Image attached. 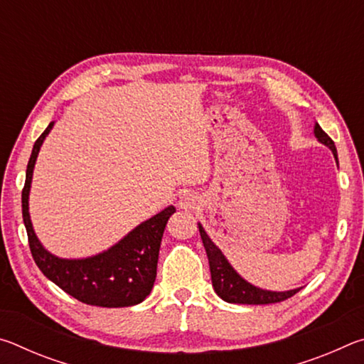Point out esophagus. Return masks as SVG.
<instances>
[{
  "label": "esophagus",
  "instance_id": "esophagus-1",
  "mask_svg": "<svg viewBox=\"0 0 364 364\" xmlns=\"http://www.w3.org/2000/svg\"><path fill=\"white\" fill-rule=\"evenodd\" d=\"M200 199L194 193H184L180 196V200H178V205L184 210H194V208L199 207Z\"/></svg>",
  "mask_w": 364,
  "mask_h": 364
}]
</instances>
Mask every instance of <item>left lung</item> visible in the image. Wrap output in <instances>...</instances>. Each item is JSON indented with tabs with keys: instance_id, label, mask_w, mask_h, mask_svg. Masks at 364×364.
<instances>
[{
	"instance_id": "left-lung-1",
	"label": "left lung",
	"mask_w": 364,
	"mask_h": 364,
	"mask_svg": "<svg viewBox=\"0 0 364 364\" xmlns=\"http://www.w3.org/2000/svg\"><path fill=\"white\" fill-rule=\"evenodd\" d=\"M313 133H315V136L319 143L329 147L337 160V149L334 146V141H332L328 134L323 132V128L319 127L318 123L315 125ZM197 226H199L202 242H204V247L208 257V264H210L212 286L218 297L228 301V304H241V305L278 304V301L292 297V295H295L300 291L299 287V289H291V291L276 292V291H267V289H260L254 284H250L249 281H245L242 276L231 267V263L228 262V258L223 255V252L215 245L210 236L205 232L204 226L200 223H197Z\"/></svg>"
}]
</instances>
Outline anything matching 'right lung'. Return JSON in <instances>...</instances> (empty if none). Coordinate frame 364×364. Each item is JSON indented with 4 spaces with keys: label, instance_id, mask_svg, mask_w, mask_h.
Wrapping results in <instances>:
<instances>
[{
    "label": "right lung",
    "instance_id": "add662e5",
    "mask_svg": "<svg viewBox=\"0 0 364 364\" xmlns=\"http://www.w3.org/2000/svg\"><path fill=\"white\" fill-rule=\"evenodd\" d=\"M53 127L54 122L49 123L41 136L35 141L27 165L26 186L22 189V217L33 260L49 281L86 305L106 308L138 305L152 291L160 242L167 221L176 208L173 205L164 208L133 228L127 236L101 254L86 258H60L51 254L43 247L35 234L28 212V196L36 157Z\"/></svg>",
    "mask_w": 364,
    "mask_h": 364
}]
</instances>
